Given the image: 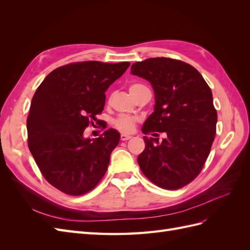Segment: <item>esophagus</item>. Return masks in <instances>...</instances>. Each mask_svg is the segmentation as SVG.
<instances>
[{
	"label": "esophagus",
	"instance_id": "esophagus-1",
	"mask_svg": "<svg viewBox=\"0 0 250 250\" xmlns=\"http://www.w3.org/2000/svg\"><path fill=\"white\" fill-rule=\"evenodd\" d=\"M129 139H131V135L124 134V133L121 134V141H127V140H129Z\"/></svg>",
	"mask_w": 250,
	"mask_h": 250
}]
</instances>
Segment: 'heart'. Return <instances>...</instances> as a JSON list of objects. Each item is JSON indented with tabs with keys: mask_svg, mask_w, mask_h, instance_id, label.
Returning a JSON list of instances; mask_svg holds the SVG:
<instances>
[{
	"mask_svg": "<svg viewBox=\"0 0 250 250\" xmlns=\"http://www.w3.org/2000/svg\"><path fill=\"white\" fill-rule=\"evenodd\" d=\"M140 86H143V85L140 84V83H133V84L130 85L129 90H130V92H132L133 89L138 88ZM135 122H137V120H135V118H133V117L121 116V117H119L118 119L115 120L113 124H115V127L117 128V129H119L120 131L128 133V132H131L134 129Z\"/></svg>",
	"mask_w": 250,
	"mask_h": 250,
	"instance_id": "heart-1",
	"label": "heart"
}]
</instances>
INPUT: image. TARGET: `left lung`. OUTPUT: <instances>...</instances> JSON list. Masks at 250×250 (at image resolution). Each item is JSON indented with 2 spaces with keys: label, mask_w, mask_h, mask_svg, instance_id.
I'll list each match as a JSON object with an SVG mask.
<instances>
[{
  "label": "left lung",
  "mask_w": 250,
  "mask_h": 250,
  "mask_svg": "<svg viewBox=\"0 0 250 250\" xmlns=\"http://www.w3.org/2000/svg\"><path fill=\"white\" fill-rule=\"evenodd\" d=\"M131 74L149 81L154 90V111L143 133H167L162 143L143 138L145 150L138 157L139 166L157 187L177 190L197 177L214 142L217 111L211 90L194 66L176 59L135 62Z\"/></svg>",
  "instance_id": "obj_1"
}]
</instances>
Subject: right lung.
Wrapping results in <instances>:
<instances>
[{
  "instance_id": "add662e5",
  "label": "right lung",
  "mask_w": 250,
  "mask_h": 250,
  "mask_svg": "<svg viewBox=\"0 0 250 250\" xmlns=\"http://www.w3.org/2000/svg\"><path fill=\"white\" fill-rule=\"evenodd\" d=\"M129 65L65 64L52 71L36 89L27 119L28 145L43 177L59 191L83 195L104 176L120 134L110 128L99 138L85 139L83 132L102 112L109 85Z\"/></svg>"
}]
</instances>
